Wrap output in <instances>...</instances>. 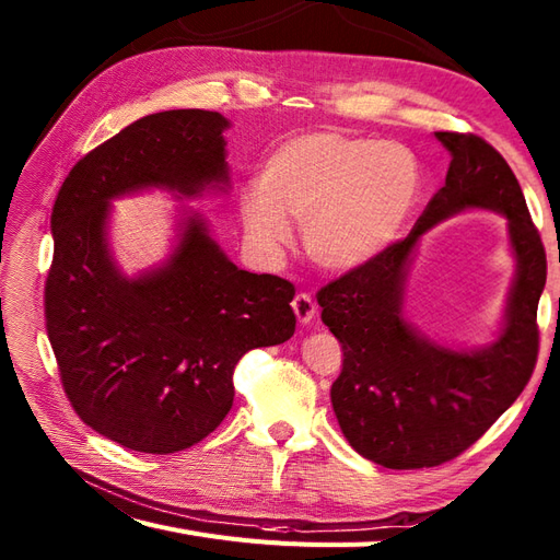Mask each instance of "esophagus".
<instances>
[{"mask_svg": "<svg viewBox=\"0 0 560 560\" xmlns=\"http://www.w3.org/2000/svg\"><path fill=\"white\" fill-rule=\"evenodd\" d=\"M293 313H295V317H299V323L301 325H311L313 323V317H315V313H317V305H315V301H313V295H307V293H299L293 299Z\"/></svg>", "mask_w": 560, "mask_h": 560, "instance_id": "obj_1", "label": "esophagus"}]
</instances>
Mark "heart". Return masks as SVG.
I'll use <instances>...</instances> for the list:
<instances>
[{
  "label": "heart",
  "mask_w": 560,
  "mask_h": 560,
  "mask_svg": "<svg viewBox=\"0 0 560 560\" xmlns=\"http://www.w3.org/2000/svg\"><path fill=\"white\" fill-rule=\"evenodd\" d=\"M257 183L237 195L257 253L279 257L293 241V219L315 265L343 273L395 245L421 195V163L399 141L313 129L273 147Z\"/></svg>",
  "instance_id": "heart-1"
}]
</instances>
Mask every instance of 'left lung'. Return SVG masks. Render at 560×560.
<instances>
[{"label": "left lung", "mask_w": 560, "mask_h": 560, "mask_svg": "<svg viewBox=\"0 0 560 560\" xmlns=\"http://www.w3.org/2000/svg\"><path fill=\"white\" fill-rule=\"evenodd\" d=\"M435 139L452 161L413 231L317 293L323 323L343 351L331 409L349 445L387 469L438 467L477 443L525 389L539 351L546 255L517 177L481 137L435 132ZM469 208L509 221L516 277L497 339L459 350L425 338L402 313V301L420 237Z\"/></svg>", "instance_id": "obj_1"}]
</instances>
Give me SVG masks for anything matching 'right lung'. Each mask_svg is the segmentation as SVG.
Wrapping results in <instances>:
<instances>
[{
	"label": "right lung",
	"mask_w": 560,
	"mask_h": 560,
	"mask_svg": "<svg viewBox=\"0 0 560 560\" xmlns=\"http://www.w3.org/2000/svg\"><path fill=\"white\" fill-rule=\"evenodd\" d=\"M229 127L211 110L141 117L86 153L55 199L45 323L59 375L79 419L135 452L207 438L233 407L243 353L295 331L293 283L237 269L192 207L177 209L165 259L135 277L110 247L115 199L229 192Z\"/></svg>",
	"instance_id": "right-lung-1"
}]
</instances>
